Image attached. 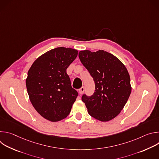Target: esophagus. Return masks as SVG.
Masks as SVG:
<instances>
[{
    "mask_svg": "<svg viewBox=\"0 0 159 159\" xmlns=\"http://www.w3.org/2000/svg\"><path fill=\"white\" fill-rule=\"evenodd\" d=\"M84 90H85V87H82L79 90V93L80 94H82L84 93Z\"/></svg>",
    "mask_w": 159,
    "mask_h": 159,
    "instance_id": "1",
    "label": "esophagus"
}]
</instances>
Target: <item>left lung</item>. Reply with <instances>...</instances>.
I'll use <instances>...</instances> for the list:
<instances>
[{"instance_id":"obj_1","label":"left lung","mask_w":159,"mask_h":159,"mask_svg":"<svg viewBox=\"0 0 159 159\" xmlns=\"http://www.w3.org/2000/svg\"><path fill=\"white\" fill-rule=\"evenodd\" d=\"M79 57L95 83L93 95L82 97L89 114L101 121L112 120L123 109L131 92L126 68L117 57L104 50L80 51Z\"/></svg>"}]
</instances>
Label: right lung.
<instances>
[{
  "label": "right lung",
  "instance_id": "obj_1",
  "mask_svg": "<svg viewBox=\"0 0 159 159\" xmlns=\"http://www.w3.org/2000/svg\"><path fill=\"white\" fill-rule=\"evenodd\" d=\"M77 55L75 49L56 48L38 57L28 70L26 85L30 101L47 120L59 121L70 112L78 93L72 87L66 69Z\"/></svg>",
  "mask_w": 159,
  "mask_h": 159
}]
</instances>
